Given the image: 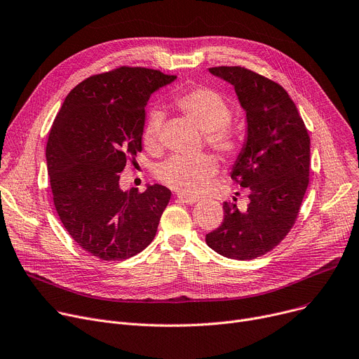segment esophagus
I'll use <instances>...</instances> for the list:
<instances>
[{
	"label": "esophagus",
	"instance_id": "obj_1",
	"mask_svg": "<svg viewBox=\"0 0 359 359\" xmlns=\"http://www.w3.org/2000/svg\"><path fill=\"white\" fill-rule=\"evenodd\" d=\"M176 199H177L179 202H182V203H186V205H194V203H196V202H198L195 198L184 196V195H177V196H176Z\"/></svg>",
	"mask_w": 359,
	"mask_h": 359
}]
</instances>
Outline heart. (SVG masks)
<instances>
[{
	"mask_svg": "<svg viewBox=\"0 0 359 359\" xmlns=\"http://www.w3.org/2000/svg\"><path fill=\"white\" fill-rule=\"evenodd\" d=\"M175 105L203 131L205 142L224 156H232L240 140L238 134L228 126L231 108L221 95L209 88H194L179 93ZM164 114L160 109H151L142 126V144L147 150L158 147L160 131ZM218 173V163L209 154L192 157L173 156L161 163L157 170V179L182 195L198 196L209 187Z\"/></svg>",
	"mask_w": 359,
	"mask_h": 359,
	"instance_id": "heart-1",
	"label": "heart"
}]
</instances>
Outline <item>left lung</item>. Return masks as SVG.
I'll return each mask as SVG.
<instances>
[{
    "instance_id": "8db88e82",
    "label": "left lung",
    "mask_w": 359,
    "mask_h": 359,
    "mask_svg": "<svg viewBox=\"0 0 359 359\" xmlns=\"http://www.w3.org/2000/svg\"><path fill=\"white\" fill-rule=\"evenodd\" d=\"M231 83L245 111L247 135L231 177L248 187V205L224 203V222L206 244L232 259H252L289 233L309 184L310 138L299 111L278 83L241 66L210 67ZM236 201V199H235Z\"/></svg>"
}]
</instances>
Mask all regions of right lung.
Listing matches in <instances>:
<instances>
[{"label": "right lung", "instance_id": "add662e5", "mask_svg": "<svg viewBox=\"0 0 359 359\" xmlns=\"http://www.w3.org/2000/svg\"><path fill=\"white\" fill-rule=\"evenodd\" d=\"M176 81L146 67L93 75L69 92L46 146L47 173L59 218L90 255L119 261L156 236L172 192L147 184L142 194L119 187L127 160L141 151L151 93Z\"/></svg>", "mask_w": 359, "mask_h": 359}]
</instances>
